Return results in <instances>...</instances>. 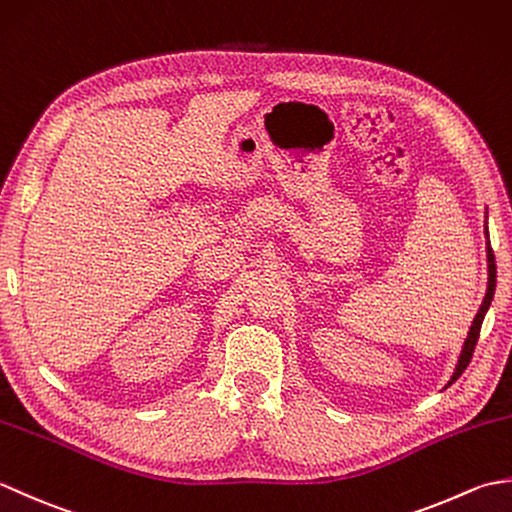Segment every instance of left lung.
Masks as SVG:
<instances>
[{"instance_id":"obj_1","label":"left lung","mask_w":512,"mask_h":512,"mask_svg":"<svg viewBox=\"0 0 512 512\" xmlns=\"http://www.w3.org/2000/svg\"><path fill=\"white\" fill-rule=\"evenodd\" d=\"M486 235H488V228H486ZM486 257H488V288H486V297H484V301H482L480 310H477V314H475L473 325H471V330H469V336H466L464 347H462V354H460V358H458V365H455V372H453V376H451V380H449V385H453L455 380H458V378L462 376L464 369L469 367L471 358H473V352H475L477 339H480L482 321H484L486 312H488V306H491L493 295H495V277H497V270H495V255H493L491 244H488V248H486ZM449 385H447V387H449Z\"/></svg>"}]
</instances>
